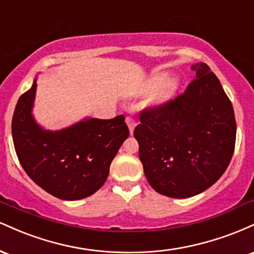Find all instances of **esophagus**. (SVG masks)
<instances>
[{
	"instance_id": "esophagus-1",
	"label": "esophagus",
	"mask_w": 254,
	"mask_h": 254,
	"mask_svg": "<svg viewBox=\"0 0 254 254\" xmlns=\"http://www.w3.org/2000/svg\"><path fill=\"white\" fill-rule=\"evenodd\" d=\"M125 122H127V127H129L130 133H132V132H133V130H135V127H136V122H135V119H132L131 117H127V119H125Z\"/></svg>"
}]
</instances>
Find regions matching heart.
<instances>
[{
	"label": "heart",
	"instance_id": "1",
	"mask_svg": "<svg viewBox=\"0 0 254 254\" xmlns=\"http://www.w3.org/2000/svg\"><path fill=\"white\" fill-rule=\"evenodd\" d=\"M168 76H170V74H168V72H157V74H155L153 77L150 78V82H149L150 87L151 88H157V87L162 86V84L167 81ZM173 88H174V84L168 83L167 86H166V92L170 93Z\"/></svg>",
	"mask_w": 254,
	"mask_h": 254
}]
</instances>
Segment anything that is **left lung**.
I'll return each mask as SVG.
<instances>
[{
    "mask_svg": "<svg viewBox=\"0 0 254 254\" xmlns=\"http://www.w3.org/2000/svg\"><path fill=\"white\" fill-rule=\"evenodd\" d=\"M196 78L182 95L144 110L133 131L151 188L172 198L205 191L228 167L237 123L232 103L205 63L191 66Z\"/></svg>",
    "mask_w": 254,
    "mask_h": 254,
    "instance_id": "obj_1",
    "label": "left lung"
}]
</instances>
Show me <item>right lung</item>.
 I'll return each mask as SVG.
<instances>
[{
  "mask_svg": "<svg viewBox=\"0 0 254 254\" xmlns=\"http://www.w3.org/2000/svg\"><path fill=\"white\" fill-rule=\"evenodd\" d=\"M37 78L17 100L11 121L16 155L28 177L52 196L82 199L106 182L110 165L129 136L124 116L84 118L61 130H46L33 117Z\"/></svg>",
  "mask_w": 254,
  "mask_h": 254,
  "instance_id": "1",
  "label": "right lung"
}]
</instances>
